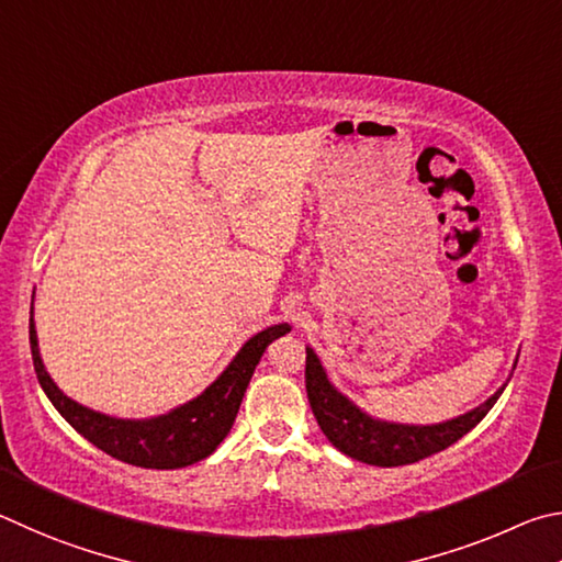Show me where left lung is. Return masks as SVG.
<instances>
[{
    "instance_id": "left-lung-1",
    "label": "left lung",
    "mask_w": 562,
    "mask_h": 562,
    "mask_svg": "<svg viewBox=\"0 0 562 562\" xmlns=\"http://www.w3.org/2000/svg\"><path fill=\"white\" fill-rule=\"evenodd\" d=\"M518 362V358H516ZM514 362V370H516ZM508 385V382H506ZM496 390L484 405L451 417L437 425H409V422H390L368 415L348 395L333 385L316 350L306 346V392L313 415H316L323 435L336 449L350 459H358L370 467H405L437 454L459 441L467 431L474 429L488 409L496 405L501 392Z\"/></svg>"
}]
</instances>
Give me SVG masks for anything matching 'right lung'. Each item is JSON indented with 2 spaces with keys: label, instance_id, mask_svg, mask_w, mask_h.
<instances>
[{
  "label": "right lung",
  "instance_id": "1",
  "mask_svg": "<svg viewBox=\"0 0 562 562\" xmlns=\"http://www.w3.org/2000/svg\"><path fill=\"white\" fill-rule=\"evenodd\" d=\"M289 330V323H276V326L256 333L236 350L229 366L216 375L212 385H206L200 395L184 402V405H177L165 415L127 419L86 407L56 385L44 366L42 350H38L34 308L32 318H29V340H32L38 385L52 400L58 415L93 447L140 469H182L210 457L229 435L244 392L249 387V380L266 346L273 338L286 336Z\"/></svg>",
  "mask_w": 562,
  "mask_h": 562
}]
</instances>
